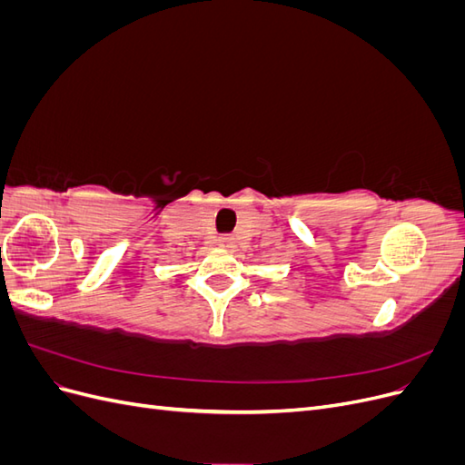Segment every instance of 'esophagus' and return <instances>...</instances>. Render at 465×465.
I'll list each match as a JSON object with an SVG mask.
<instances>
[{
    "mask_svg": "<svg viewBox=\"0 0 465 465\" xmlns=\"http://www.w3.org/2000/svg\"><path fill=\"white\" fill-rule=\"evenodd\" d=\"M232 242H234V238H232L231 234H223V236L217 238V244H219L221 248H231Z\"/></svg>",
    "mask_w": 465,
    "mask_h": 465,
    "instance_id": "34e87169",
    "label": "esophagus"
}]
</instances>
